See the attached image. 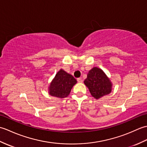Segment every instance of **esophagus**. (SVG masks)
<instances>
[{
  "instance_id": "esophagus-1",
  "label": "esophagus",
  "mask_w": 147,
  "mask_h": 147,
  "mask_svg": "<svg viewBox=\"0 0 147 147\" xmlns=\"http://www.w3.org/2000/svg\"><path fill=\"white\" fill-rule=\"evenodd\" d=\"M77 82L78 83H82L83 82V80L82 78H79L77 79Z\"/></svg>"
}]
</instances>
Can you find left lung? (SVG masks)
<instances>
[{
	"mask_svg": "<svg viewBox=\"0 0 147 147\" xmlns=\"http://www.w3.org/2000/svg\"><path fill=\"white\" fill-rule=\"evenodd\" d=\"M84 83L88 87L92 96L98 99L109 94L112 91V83L101 69L93 67L90 70Z\"/></svg>",
	"mask_w": 147,
	"mask_h": 147,
	"instance_id": "8db88e82",
	"label": "left lung"
}]
</instances>
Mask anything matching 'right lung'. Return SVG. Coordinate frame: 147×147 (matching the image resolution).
<instances>
[{
    "instance_id": "right-lung-1",
    "label": "right lung",
    "mask_w": 147,
    "mask_h": 147,
    "mask_svg": "<svg viewBox=\"0 0 147 147\" xmlns=\"http://www.w3.org/2000/svg\"><path fill=\"white\" fill-rule=\"evenodd\" d=\"M76 83V80L73 76L61 69L50 84L49 94L60 98L67 97Z\"/></svg>"
}]
</instances>
